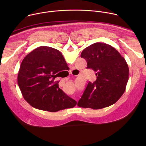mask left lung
<instances>
[{
	"label": "left lung",
	"mask_w": 146,
	"mask_h": 146,
	"mask_svg": "<svg viewBox=\"0 0 146 146\" xmlns=\"http://www.w3.org/2000/svg\"><path fill=\"white\" fill-rule=\"evenodd\" d=\"M81 56L86 60L87 68L96 72V80L88 82L77 106L100 109L113 105L124 93L128 81L125 59L114 47L102 43L87 47Z\"/></svg>",
	"instance_id": "left-lung-1"
}]
</instances>
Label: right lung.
<instances>
[{
  "label": "right lung",
  "instance_id": "add662e5",
  "mask_svg": "<svg viewBox=\"0 0 146 146\" xmlns=\"http://www.w3.org/2000/svg\"><path fill=\"white\" fill-rule=\"evenodd\" d=\"M66 66L60 52L52 47L41 46L28 54L21 64L17 78L25 100L36 109L50 112L74 108L77 102L54 81Z\"/></svg>",
  "mask_w": 146,
  "mask_h": 146
}]
</instances>
